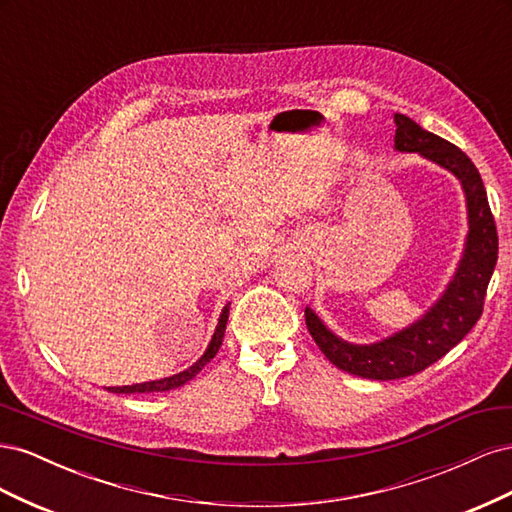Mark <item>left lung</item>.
Here are the masks:
<instances>
[{"instance_id": "8db88e82", "label": "left lung", "mask_w": 512, "mask_h": 512, "mask_svg": "<svg viewBox=\"0 0 512 512\" xmlns=\"http://www.w3.org/2000/svg\"><path fill=\"white\" fill-rule=\"evenodd\" d=\"M395 149L416 151L436 162L461 181L468 198L470 232L466 252L459 262L455 280L442 299L412 327L371 346L346 344L335 337L320 318L305 309V324L327 359L348 374L369 380H397L423 371L455 348L483 314L487 286L498 262V228L483 179L472 160L453 143L423 130L410 117L395 113Z\"/></svg>"}]
</instances>
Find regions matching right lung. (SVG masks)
<instances>
[{"label": "right lung", "instance_id": "add662e5", "mask_svg": "<svg viewBox=\"0 0 512 512\" xmlns=\"http://www.w3.org/2000/svg\"><path fill=\"white\" fill-rule=\"evenodd\" d=\"M226 322H228V307H224V312L220 316L218 322V329L213 333L211 344L207 348V352L200 356V361L194 363L190 369L179 371V374L170 376V378H162V380H153V382H143V384H132V386H108V391L113 393H156V391H170V389H177V386L185 384L188 380H192L200 369H203L215 354H218L220 346H222V339H224V331H226Z\"/></svg>", "mask_w": 512, "mask_h": 512}]
</instances>
